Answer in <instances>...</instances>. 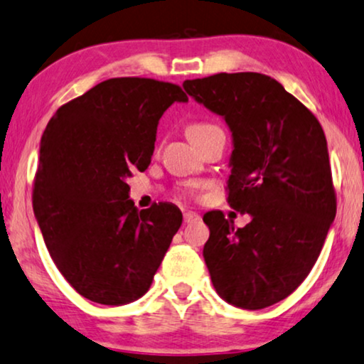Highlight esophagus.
Listing matches in <instances>:
<instances>
[{
	"label": "esophagus",
	"mask_w": 364,
	"mask_h": 364,
	"mask_svg": "<svg viewBox=\"0 0 364 364\" xmlns=\"http://www.w3.org/2000/svg\"><path fill=\"white\" fill-rule=\"evenodd\" d=\"M200 220H201L200 215H198V213H195V211H186L185 213V223H186V225H191V223H196Z\"/></svg>",
	"instance_id": "esophagus-1"
}]
</instances>
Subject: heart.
<instances>
[{"label": "heart", "mask_w": 364, "mask_h": 364, "mask_svg": "<svg viewBox=\"0 0 364 364\" xmlns=\"http://www.w3.org/2000/svg\"><path fill=\"white\" fill-rule=\"evenodd\" d=\"M218 129L220 128L211 123H195L188 128V136H190L191 141H196V139L206 136V134H210L213 132H218Z\"/></svg>", "instance_id": "1"}]
</instances>
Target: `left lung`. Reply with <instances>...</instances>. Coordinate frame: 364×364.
<instances>
[{
  "label": "left lung",
  "instance_id": "1",
  "mask_svg": "<svg viewBox=\"0 0 364 364\" xmlns=\"http://www.w3.org/2000/svg\"><path fill=\"white\" fill-rule=\"evenodd\" d=\"M183 88L226 121L232 139L228 203L251 218L236 228L221 211L203 216L213 287L236 308L271 306L309 274L336 216L321 124L261 73H220L186 80Z\"/></svg>",
  "mask_w": 364,
  "mask_h": 364
}]
</instances>
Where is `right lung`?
<instances>
[{"instance_id":"obj_1","label":"right lung","mask_w":364,"mask_h":364,"mask_svg":"<svg viewBox=\"0 0 364 364\" xmlns=\"http://www.w3.org/2000/svg\"><path fill=\"white\" fill-rule=\"evenodd\" d=\"M186 101L176 85L111 77L63 105L43 133L33 211L56 268L90 301L141 298L181 226L171 203L138 210L128 178L151 163L164 111Z\"/></svg>"}]
</instances>
